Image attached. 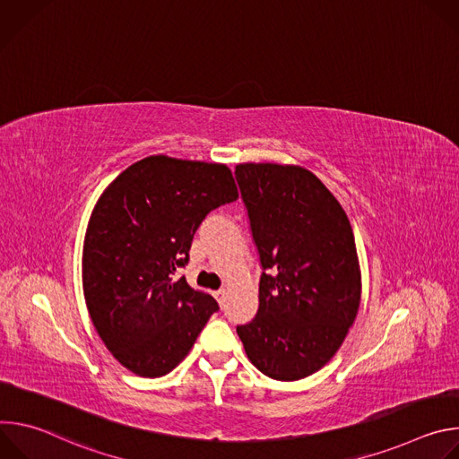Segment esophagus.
Masks as SVG:
<instances>
[{"label": "esophagus", "mask_w": 459, "mask_h": 459, "mask_svg": "<svg viewBox=\"0 0 459 459\" xmlns=\"http://www.w3.org/2000/svg\"><path fill=\"white\" fill-rule=\"evenodd\" d=\"M214 298L218 299V303H220V305H223V303H225V298H227V292H225V289H220V290H216V292H214Z\"/></svg>", "instance_id": "1"}]
</instances>
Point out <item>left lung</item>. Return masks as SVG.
Segmentation results:
<instances>
[{
    "label": "left lung",
    "mask_w": 459,
    "mask_h": 459,
    "mask_svg": "<svg viewBox=\"0 0 459 459\" xmlns=\"http://www.w3.org/2000/svg\"><path fill=\"white\" fill-rule=\"evenodd\" d=\"M234 174L264 269L257 314L236 331L257 370L296 381L331 361L356 319L361 274L352 227L303 167L241 163Z\"/></svg>",
    "instance_id": "8db88e82"
}]
</instances>
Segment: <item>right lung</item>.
Listing matches in <instances>:
<instances>
[{
  "instance_id": "right-lung-1",
  "label": "right lung",
  "mask_w": 459,
  "mask_h": 459,
  "mask_svg": "<svg viewBox=\"0 0 459 459\" xmlns=\"http://www.w3.org/2000/svg\"><path fill=\"white\" fill-rule=\"evenodd\" d=\"M238 200L221 163L149 156L100 195L83 243V294L112 356L143 377L169 374L220 308L176 271L205 216Z\"/></svg>"
}]
</instances>
